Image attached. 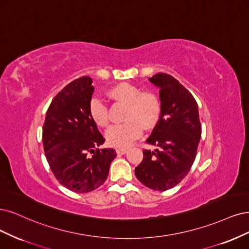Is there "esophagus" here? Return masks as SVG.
Masks as SVG:
<instances>
[{"mask_svg":"<svg viewBox=\"0 0 249 249\" xmlns=\"http://www.w3.org/2000/svg\"><path fill=\"white\" fill-rule=\"evenodd\" d=\"M117 153L118 154H126L127 153V149H125V148H119V149H117Z\"/></svg>","mask_w":249,"mask_h":249,"instance_id":"esophagus-1","label":"esophagus"}]
</instances>
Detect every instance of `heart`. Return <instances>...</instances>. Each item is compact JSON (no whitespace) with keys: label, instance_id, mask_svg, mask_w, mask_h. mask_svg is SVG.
Instances as JSON below:
<instances>
[{"label":"heart","instance_id":"1","mask_svg":"<svg viewBox=\"0 0 249 249\" xmlns=\"http://www.w3.org/2000/svg\"><path fill=\"white\" fill-rule=\"evenodd\" d=\"M111 98L127 104L125 123L111 126L106 133L110 146L125 148L142 134V127L151 129L161 116V102L158 95L152 91H142L140 87L122 83L108 91ZM89 115L92 121L99 127H107L109 123L108 109L104 102L93 98L89 104Z\"/></svg>","mask_w":249,"mask_h":249}]
</instances>
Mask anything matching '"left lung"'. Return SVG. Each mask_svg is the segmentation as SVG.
I'll return each instance as SVG.
<instances>
[{
    "label": "left lung",
    "mask_w": 249,
    "mask_h": 249,
    "mask_svg": "<svg viewBox=\"0 0 249 249\" xmlns=\"http://www.w3.org/2000/svg\"><path fill=\"white\" fill-rule=\"evenodd\" d=\"M149 81L159 88L161 116L147 142L154 151L143 150L135 176L143 185L165 191L179 184L195 162L202 135L197 103L179 81L157 73Z\"/></svg>",
    "instance_id": "1"
}]
</instances>
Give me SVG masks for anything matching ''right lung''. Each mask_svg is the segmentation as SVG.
Here are the masks:
<instances>
[{
	"mask_svg": "<svg viewBox=\"0 0 249 249\" xmlns=\"http://www.w3.org/2000/svg\"><path fill=\"white\" fill-rule=\"evenodd\" d=\"M93 92L89 76L68 84L50 104L42 130L45 157L55 179L78 194L100 187L117 156L114 149H98L106 140L89 115Z\"/></svg>",
	"mask_w": 249,
	"mask_h": 249,
	"instance_id": "right-lung-1",
	"label": "right lung"
}]
</instances>
